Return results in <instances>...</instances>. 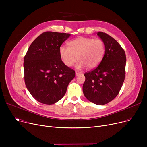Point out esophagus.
Here are the masks:
<instances>
[{"instance_id": "obj_1", "label": "esophagus", "mask_w": 147, "mask_h": 147, "mask_svg": "<svg viewBox=\"0 0 147 147\" xmlns=\"http://www.w3.org/2000/svg\"><path fill=\"white\" fill-rule=\"evenodd\" d=\"M80 73L79 72H78V71H76V76H78V75H79Z\"/></svg>"}]
</instances>
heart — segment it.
<instances>
[{"instance_id":"heart-1","label":"heart","mask_w":147,"mask_h":147,"mask_svg":"<svg viewBox=\"0 0 147 147\" xmlns=\"http://www.w3.org/2000/svg\"><path fill=\"white\" fill-rule=\"evenodd\" d=\"M68 48L61 46L59 55L62 61L67 67L73 66L77 61V68L88 69L96 67L102 60L105 47L104 43L100 39L80 37L68 43Z\"/></svg>"}]
</instances>
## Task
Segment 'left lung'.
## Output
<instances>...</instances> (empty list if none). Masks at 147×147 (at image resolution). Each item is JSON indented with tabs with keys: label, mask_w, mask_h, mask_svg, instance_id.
Returning a JSON list of instances; mask_svg holds the SVG:
<instances>
[{
	"label": "left lung",
	"mask_w": 147,
	"mask_h": 147,
	"mask_svg": "<svg viewBox=\"0 0 147 147\" xmlns=\"http://www.w3.org/2000/svg\"><path fill=\"white\" fill-rule=\"evenodd\" d=\"M105 52L97 67L84 74L83 94L88 100L97 105L110 102L117 96L125 78V52L114 38L99 32Z\"/></svg>",
	"instance_id": "1"
}]
</instances>
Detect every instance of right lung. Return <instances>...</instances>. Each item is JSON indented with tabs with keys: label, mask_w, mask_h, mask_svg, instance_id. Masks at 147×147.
Here are the masks:
<instances>
[{
	"label": "right lung",
	"mask_w": 147,
	"mask_h": 147,
	"mask_svg": "<svg viewBox=\"0 0 147 147\" xmlns=\"http://www.w3.org/2000/svg\"><path fill=\"white\" fill-rule=\"evenodd\" d=\"M70 36L46 32L29 46L24 59V80L30 94L38 102L51 105L59 101L74 78V70L64 64L59 52Z\"/></svg>",
	"instance_id": "obj_1"
}]
</instances>
